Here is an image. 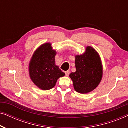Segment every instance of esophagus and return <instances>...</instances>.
<instances>
[{
  "label": "esophagus",
  "instance_id": "1",
  "mask_svg": "<svg viewBox=\"0 0 128 128\" xmlns=\"http://www.w3.org/2000/svg\"><path fill=\"white\" fill-rule=\"evenodd\" d=\"M65 74H66V76H69V75L70 74V71H66V72H65Z\"/></svg>",
  "mask_w": 128,
  "mask_h": 128
}]
</instances>
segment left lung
Masks as SVG:
<instances>
[{"instance_id": "left-lung-1", "label": "left lung", "mask_w": 128, "mask_h": 128, "mask_svg": "<svg viewBox=\"0 0 128 128\" xmlns=\"http://www.w3.org/2000/svg\"><path fill=\"white\" fill-rule=\"evenodd\" d=\"M76 71L70 74L77 92L87 94L94 90L100 83L102 66L98 54L88 46L83 55H78L75 60Z\"/></svg>"}]
</instances>
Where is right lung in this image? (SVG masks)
Segmentation results:
<instances>
[{
  "label": "right lung",
  "instance_id": "obj_1",
  "mask_svg": "<svg viewBox=\"0 0 128 128\" xmlns=\"http://www.w3.org/2000/svg\"><path fill=\"white\" fill-rule=\"evenodd\" d=\"M50 43L41 45L36 50L29 65L30 78L36 86L43 90L54 87L58 79L65 75L55 64V50Z\"/></svg>",
  "mask_w": 128,
  "mask_h": 128
}]
</instances>
